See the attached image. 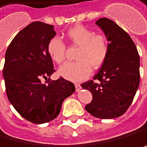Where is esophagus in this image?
<instances>
[{"instance_id":"esophagus-1","label":"esophagus","mask_w":147,"mask_h":147,"mask_svg":"<svg viewBox=\"0 0 147 147\" xmlns=\"http://www.w3.org/2000/svg\"><path fill=\"white\" fill-rule=\"evenodd\" d=\"M81 89H82V86H81L80 84H75V90H76L77 92L80 91Z\"/></svg>"}]
</instances>
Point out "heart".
Wrapping results in <instances>:
<instances>
[{
	"label": "heart",
	"mask_w": 147,
	"mask_h": 147,
	"mask_svg": "<svg viewBox=\"0 0 147 147\" xmlns=\"http://www.w3.org/2000/svg\"><path fill=\"white\" fill-rule=\"evenodd\" d=\"M68 42L79 49L76 60L73 63H66L60 67L58 73L63 78L79 82L87 78L93 67L98 69L104 64L109 53L108 40L102 34H95L84 25H76L68 30ZM47 52L53 62L60 64L64 62L66 44L58 36L50 39L47 44Z\"/></svg>",
	"instance_id": "1"
}]
</instances>
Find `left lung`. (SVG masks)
Segmentation results:
<instances>
[{"label":"left lung","instance_id":"left-lung-1","mask_svg":"<svg viewBox=\"0 0 147 147\" xmlns=\"http://www.w3.org/2000/svg\"><path fill=\"white\" fill-rule=\"evenodd\" d=\"M109 42V53L94 80L81 85L89 90L93 100L85 110L93 116L111 119L129 108L140 83V59L129 34L107 18L96 21Z\"/></svg>","mask_w":147,"mask_h":147}]
</instances>
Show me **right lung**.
<instances>
[{
  "label": "right lung",
  "instance_id": "1",
  "mask_svg": "<svg viewBox=\"0 0 147 147\" xmlns=\"http://www.w3.org/2000/svg\"><path fill=\"white\" fill-rule=\"evenodd\" d=\"M55 34L53 25L33 22L12 39L5 53L2 74L8 99L33 124L55 119L63 101L75 91L74 84L62 76L50 79L55 70L47 44ZM42 79L48 80L43 84Z\"/></svg>",
  "mask_w": 147,
  "mask_h": 147
}]
</instances>
